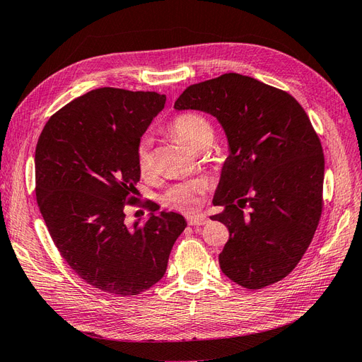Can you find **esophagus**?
Wrapping results in <instances>:
<instances>
[{
  "mask_svg": "<svg viewBox=\"0 0 362 362\" xmlns=\"http://www.w3.org/2000/svg\"><path fill=\"white\" fill-rule=\"evenodd\" d=\"M208 222L206 216L204 214H196V216H187V223L190 226H202Z\"/></svg>",
  "mask_w": 362,
  "mask_h": 362,
  "instance_id": "esophagus-1",
  "label": "esophagus"
}]
</instances>
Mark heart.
<instances>
[{"instance_id": "obj_1", "label": "heart", "mask_w": 362, "mask_h": 362, "mask_svg": "<svg viewBox=\"0 0 362 362\" xmlns=\"http://www.w3.org/2000/svg\"><path fill=\"white\" fill-rule=\"evenodd\" d=\"M169 133L178 139L192 151L199 152L205 149L213 139V127L205 116L196 112H184L175 116L169 122ZM136 164L144 177H149L154 170V158L149 149V140L140 139L136 146ZM205 185L201 181H187L173 185L163 194L161 202L172 210L193 213L199 210Z\"/></svg>"}]
</instances>
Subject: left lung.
<instances>
[{
	"label": "left lung",
	"instance_id": "8db88e82",
	"mask_svg": "<svg viewBox=\"0 0 362 362\" xmlns=\"http://www.w3.org/2000/svg\"><path fill=\"white\" fill-rule=\"evenodd\" d=\"M175 108L216 116L229 141L213 201L223 210L211 217L229 231L222 272L247 290L286 278L323 208L325 156L308 115L286 90L233 72L189 86Z\"/></svg>",
	"mask_w": 362,
	"mask_h": 362
}]
</instances>
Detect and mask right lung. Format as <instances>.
<instances>
[{"mask_svg":"<svg viewBox=\"0 0 362 362\" xmlns=\"http://www.w3.org/2000/svg\"><path fill=\"white\" fill-rule=\"evenodd\" d=\"M164 103L157 92L101 87L54 113L36 145L35 192L54 245L76 275L113 296L157 284L187 226L172 211L127 221V206L158 210L136 196V146Z\"/></svg>","mask_w":362,"mask_h":362,"instance_id":"add662e5","label":"right lung"}]
</instances>
